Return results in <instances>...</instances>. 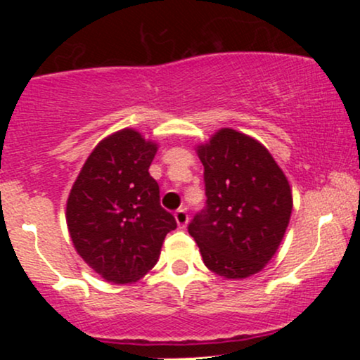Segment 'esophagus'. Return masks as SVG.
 <instances>
[{"mask_svg": "<svg viewBox=\"0 0 360 360\" xmlns=\"http://www.w3.org/2000/svg\"><path fill=\"white\" fill-rule=\"evenodd\" d=\"M174 218H176V223L179 229H186V225H188V212L186 210H177V212L174 213Z\"/></svg>", "mask_w": 360, "mask_h": 360, "instance_id": "obj_1", "label": "esophagus"}]
</instances>
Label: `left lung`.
Returning a JSON list of instances; mask_svg holds the SVG:
<instances>
[{"instance_id": "obj_1", "label": "left lung", "mask_w": 360, "mask_h": 360, "mask_svg": "<svg viewBox=\"0 0 360 360\" xmlns=\"http://www.w3.org/2000/svg\"><path fill=\"white\" fill-rule=\"evenodd\" d=\"M205 166L206 208L189 223L205 266L225 279L266 267L292 212L288 177L259 140L220 128L196 147Z\"/></svg>"}]
</instances>
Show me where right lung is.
Masks as SVG:
<instances>
[{"mask_svg": "<svg viewBox=\"0 0 360 360\" xmlns=\"http://www.w3.org/2000/svg\"><path fill=\"white\" fill-rule=\"evenodd\" d=\"M157 143L134 128L103 139L74 181L65 221L82 260L113 284L137 283L159 260L176 220L148 174Z\"/></svg>", "mask_w": 360, "mask_h": 360, "instance_id": "add662e5", "label": "right lung"}]
</instances>
